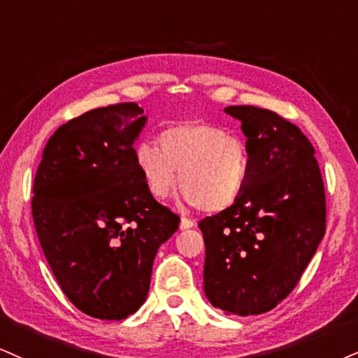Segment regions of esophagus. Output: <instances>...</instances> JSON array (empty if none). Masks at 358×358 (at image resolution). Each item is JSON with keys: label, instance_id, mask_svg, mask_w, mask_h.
Masks as SVG:
<instances>
[{"label": "esophagus", "instance_id": "esophagus-1", "mask_svg": "<svg viewBox=\"0 0 358 358\" xmlns=\"http://www.w3.org/2000/svg\"><path fill=\"white\" fill-rule=\"evenodd\" d=\"M194 226H196V220L192 219H187V217H180V229H192Z\"/></svg>", "mask_w": 358, "mask_h": 358}]
</instances>
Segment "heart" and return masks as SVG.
I'll list each match as a JSON object with an SVG mask.
<instances>
[{
    "label": "heart",
    "instance_id": "1",
    "mask_svg": "<svg viewBox=\"0 0 358 358\" xmlns=\"http://www.w3.org/2000/svg\"><path fill=\"white\" fill-rule=\"evenodd\" d=\"M157 143L141 141L134 164L145 189L166 199L178 184L189 204L220 213L236 204L250 176V154L244 139L224 127L192 121L161 131Z\"/></svg>",
    "mask_w": 358,
    "mask_h": 358
}]
</instances>
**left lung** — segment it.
<instances>
[{
    "label": "left lung",
    "mask_w": 358,
    "mask_h": 358,
    "mask_svg": "<svg viewBox=\"0 0 358 358\" xmlns=\"http://www.w3.org/2000/svg\"><path fill=\"white\" fill-rule=\"evenodd\" d=\"M250 154L236 204L199 222L204 292L227 315H259L292 292L325 234V192L315 149L279 114L229 106Z\"/></svg>",
    "instance_id": "8db88e82"
}]
</instances>
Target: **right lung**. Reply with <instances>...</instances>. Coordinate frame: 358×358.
I'll use <instances>...</instances> for the list:
<instances>
[{"instance_id":"add662e5","label":"right lung","mask_w":358,"mask_h":358,"mask_svg":"<svg viewBox=\"0 0 358 358\" xmlns=\"http://www.w3.org/2000/svg\"><path fill=\"white\" fill-rule=\"evenodd\" d=\"M145 122L136 103L81 114L51 136L34 178L43 252L66 297L94 319L122 320L143 306L159 245L180 222L136 169Z\"/></svg>"}]
</instances>
